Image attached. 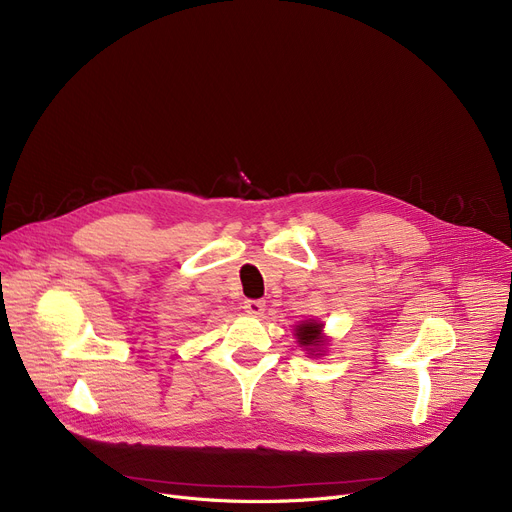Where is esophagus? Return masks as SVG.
Listing matches in <instances>:
<instances>
[{
	"label": "esophagus",
	"instance_id": "1",
	"mask_svg": "<svg viewBox=\"0 0 512 512\" xmlns=\"http://www.w3.org/2000/svg\"><path fill=\"white\" fill-rule=\"evenodd\" d=\"M242 309H245L249 315H261L265 311V303L259 299H249L245 301V305H242Z\"/></svg>",
	"mask_w": 512,
	"mask_h": 512
}]
</instances>
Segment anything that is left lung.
<instances>
[{"label":"left lung","instance_id":"8db88e82","mask_svg":"<svg viewBox=\"0 0 512 512\" xmlns=\"http://www.w3.org/2000/svg\"><path fill=\"white\" fill-rule=\"evenodd\" d=\"M297 338L303 346H321L324 344V338H321V324H317V321H303L301 326H297Z\"/></svg>","mask_w":512,"mask_h":512}]
</instances>
